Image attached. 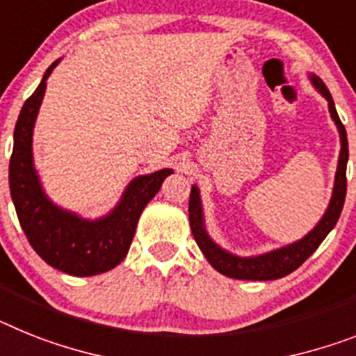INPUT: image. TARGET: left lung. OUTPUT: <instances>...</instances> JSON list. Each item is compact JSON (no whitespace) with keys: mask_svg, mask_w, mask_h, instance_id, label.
I'll use <instances>...</instances> for the list:
<instances>
[{"mask_svg":"<svg viewBox=\"0 0 356 356\" xmlns=\"http://www.w3.org/2000/svg\"><path fill=\"white\" fill-rule=\"evenodd\" d=\"M309 81L315 86V90L327 101V108H330L331 119L335 121L337 130L340 136V154H339V164H337L335 172V184H333V193H331L330 204L325 208L322 219L315 224V228L309 234L304 235L302 238H298L295 243L286 244L282 248L271 250V252L261 253V255L252 257H241L235 253L228 252L220 248L210 237L208 229L204 224V213H202V202H201V192L197 184L192 186V193H190V228H192L193 238L199 244L201 252L204 253L206 261L213 266L219 273L226 275L229 279H241V280H275L282 279L291 271H295L298 266L306 261L307 257L315 252L316 248L321 246V243L327 237L331 229L335 228L337 220L340 217V211L344 208L346 201V168H348V136H346V128L340 121L339 113H337L335 103L331 97L327 86L322 83V79L315 74H309Z\"/></svg>","mask_w":356,"mask_h":356,"instance_id":"obj_1","label":"left lung"}]
</instances>
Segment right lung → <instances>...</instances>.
Instances as JSON below:
<instances>
[{"instance_id":"obj_1","label":"right lung","mask_w":356,"mask_h":356,"mask_svg":"<svg viewBox=\"0 0 356 356\" xmlns=\"http://www.w3.org/2000/svg\"><path fill=\"white\" fill-rule=\"evenodd\" d=\"M59 61L47 68L40 86L21 108L14 128L8 184L21 228L35 253L56 270L74 277H92L110 271L127 257L145 206L173 170L163 168L132 179L118 204L99 219H85L50 201L34 166L32 134L47 79Z\"/></svg>"}]
</instances>
